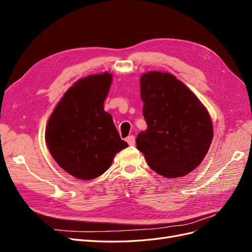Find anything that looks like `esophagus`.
Returning a JSON list of instances; mask_svg holds the SVG:
<instances>
[{
  "instance_id": "esophagus-1",
  "label": "esophagus",
  "mask_w": 252,
  "mask_h": 252,
  "mask_svg": "<svg viewBox=\"0 0 252 252\" xmlns=\"http://www.w3.org/2000/svg\"><path fill=\"white\" fill-rule=\"evenodd\" d=\"M126 142L130 145V146H133V145L135 144V139H134V136L133 135H129V136H127L126 138Z\"/></svg>"
}]
</instances>
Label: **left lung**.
<instances>
[{"label": "left lung", "instance_id": "obj_1", "mask_svg": "<svg viewBox=\"0 0 252 252\" xmlns=\"http://www.w3.org/2000/svg\"><path fill=\"white\" fill-rule=\"evenodd\" d=\"M140 88L147 129L136 136V148L159 175L184 177L209 150L213 138L210 114L192 91L169 72L143 73Z\"/></svg>", "mask_w": 252, "mask_h": 252}]
</instances>
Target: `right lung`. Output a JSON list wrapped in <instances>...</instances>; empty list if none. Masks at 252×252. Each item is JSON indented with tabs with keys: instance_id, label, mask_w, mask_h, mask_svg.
<instances>
[{
	"instance_id": "1",
	"label": "right lung",
	"mask_w": 252,
	"mask_h": 252,
	"mask_svg": "<svg viewBox=\"0 0 252 252\" xmlns=\"http://www.w3.org/2000/svg\"><path fill=\"white\" fill-rule=\"evenodd\" d=\"M111 82L109 72L80 79L64 94L46 125L45 140L52 158L77 179L100 177L128 146L104 110Z\"/></svg>"
}]
</instances>
